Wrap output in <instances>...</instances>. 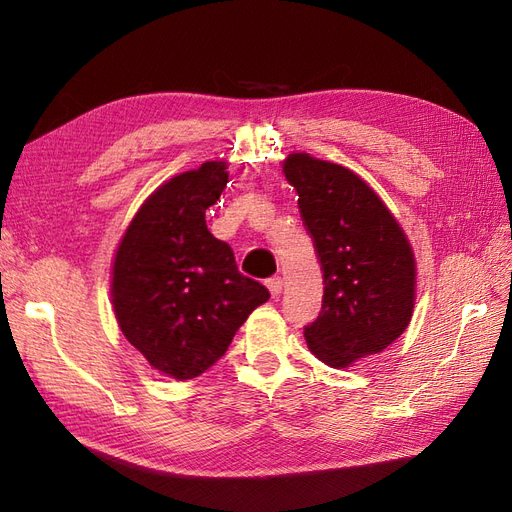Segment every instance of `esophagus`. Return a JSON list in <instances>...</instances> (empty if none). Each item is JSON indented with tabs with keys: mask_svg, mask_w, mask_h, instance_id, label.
Wrapping results in <instances>:
<instances>
[{
	"mask_svg": "<svg viewBox=\"0 0 512 512\" xmlns=\"http://www.w3.org/2000/svg\"><path fill=\"white\" fill-rule=\"evenodd\" d=\"M267 288H269V292H271V297H273V299L280 297V292H282V288H284L282 277H271V280H267Z\"/></svg>",
	"mask_w": 512,
	"mask_h": 512,
	"instance_id": "obj_1",
	"label": "esophagus"
}]
</instances>
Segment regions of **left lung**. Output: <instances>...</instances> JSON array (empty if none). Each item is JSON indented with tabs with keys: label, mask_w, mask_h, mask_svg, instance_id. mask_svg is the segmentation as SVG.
<instances>
[{
	"label": "left lung",
	"mask_w": 512,
	"mask_h": 512,
	"mask_svg": "<svg viewBox=\"0 0 512 512\" xmlns=\"http://www.w3.org/2000/svg\"><path fill=\"white\" fill-rule=\"evenodd\" d=\"M322 271V307L305 324L322 363L348 367L406 331L414 307V256L393 215L352 170L292 153L284 164Z\"/></svg>",
	"instance_id": "8db88e82"
}]
</instances>
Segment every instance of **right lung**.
Returning <instances> with one entry per match:
<instances>
[{
	"instance_id": "add662e5",
	"label": "right lung",
	"mask_w": 512,
	"mask_h": 512,
	"mask_svg": "<svg viewBox=\"0 0 512 512\" xmlns=\"http://www.w3.org/2000/svg\"><path fill=\"white\" fill-rule=\"evenodd\" d=\"M224 162H205L153 192L115 256L113 305L128 342L162 374L190 380L218 363L237 329L269 299L239 273L205 211L228 183Z\"/></svg>"
}]
</instances>
